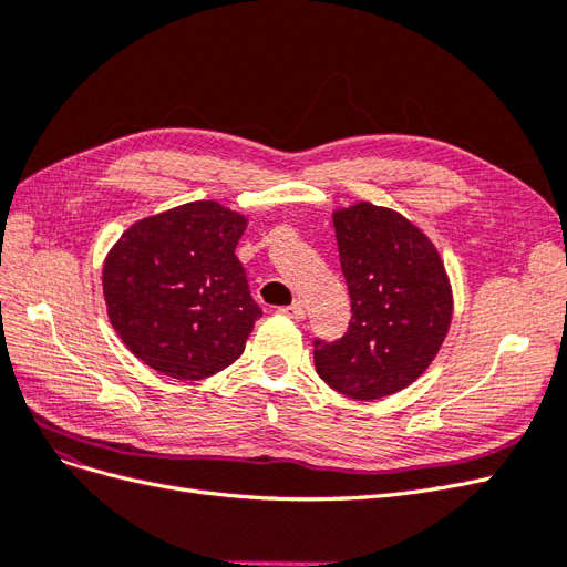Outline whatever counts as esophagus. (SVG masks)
I'll use <instances>...</instances> for the list:
<instances>
[{"instance_id": "esophagus-1", "label": "esophagus", "mask_w": 567, "mask_h": 567, "mask_svg": "<svg viewBox=\"0 0 567 567\" xmlns=\"http://www.w3.org/2000/svg\"><path fill=\"white\" fill-rule=\"evenodd\" d=\"M279 312H281V315H286V317H290L293 321H302V319H305V307H302L300 302H293V305H288V307H281Z\"/></svg>"}]
</instances>
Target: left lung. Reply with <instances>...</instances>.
Here are the masks:
<instances>
[{
  "label": "left lung",
  "instance_id": "obj_1",
  "mask_svg": "<svg viewBox=\"0 0 567 567\" xmlns=\"http://www.w3.org/2000/svg\"><path fill=\"white\" fill-rule=\"evenodd\" d=\"M352 321L336 342L315 340L321 379L352 400H381L414 383L447 338L454 296L442 257L414 221L359 200L333 213Z\"/></svg>",
  "mask_w": 567,
  "mask_h": 567
}]
</instances>
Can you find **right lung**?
<instances>
[{"label":"right lung","mask_w":567,"mask_h":567,"mask_svg":"<svg viewBox=\"0 0 567 567\" xmlns=\"http://www.w3.org/2000/svg\"><path fill=\"white\" fill-rule=\"evenodd\" d=\"M246 227V215L194 200L134 221L109 250V319L146 367L200 381L244 354L262 317L234 252Z\"/></svg>","instance_id":"obj_1"}]
</instances>
